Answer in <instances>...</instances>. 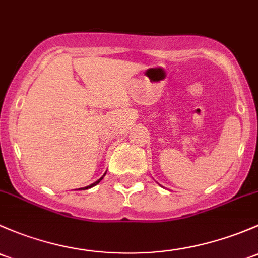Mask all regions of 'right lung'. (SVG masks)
<instances>
[{"label":"right lung","instance_id":"obj_1","mask_svg":"<svg viewBox=\"0 0 258 258\" xmlns=\"http://www.w3.org/2000/svg\"><path fill=\"white\" fill-rule=\"evenodd\" d=\"M103 179V177H100V179L99 180H98V181H95L94 182V184H92V185H89V186H87L86 188H89V187H92V186H94V185H97V184H99V182H100V180H102ZM86 188H83V190H86Z\"/></svg>","mask_w":258,"mask_h":258}]
</instances>
